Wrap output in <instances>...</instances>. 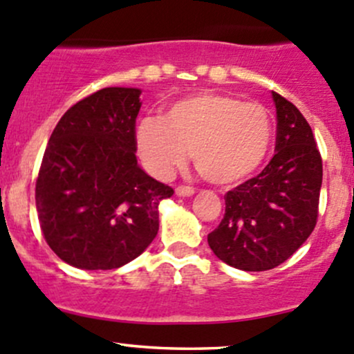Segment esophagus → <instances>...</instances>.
<instances>
[{"label":"esophagus","instance_id":"esophagus-1","mask_svg":"<svg viewBox=\"0 0 354 354\" xmlns=\"http://www.w3.org/2000/svg\"><path fill=\"white\" fill-rule=\"evenodd\" d=\"M174 192H176V196H192L195 193V189L192 187H178Z\"/></svg>","mask_w":354,"mask_h":354}]
</instances>
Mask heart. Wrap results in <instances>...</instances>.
<instances>
[{
    "instance_id": "obj_1",
    "label": "heart",
    "mask_w": 354,
    "mask_h": 354,
    "mask_svg": "<svg viewBox=\"0 0 354 354\" xmlns=\"http://www.w3.org/2000/svg\"><path fill=\"white\" fill-rule=\"evenodd\" d=\"M136 139L144 165L158 178L171 176L193 152L196 171L207 181L234 185L263 165L273 124L261 103L200 93L173 103L162 118H142Z\"/></svg>"
}]
</instances>
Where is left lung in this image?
<instances>
[{
    "label": "left lung",
    "instance_id": "1",
    "mask_svg": "<svg viewBox=\"0 0 354 354\" xmlns=\"http://www.w3.org/2000/svg\"><path fill=\"white\" fill-rule=\"evenodd\" d=\"M277 146L256 178L227 192L225 214L208 245L244 271L273 270L302 245L317 222L322 159L310 125L293 103L271 91Z\"/></svg>",
    "mask_w": 354,
    "mask_h": 354
}]
</instances>
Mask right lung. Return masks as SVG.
<instances>
[{"label": "right lung", "instance_id": "right-lung-1", "mask_svg": "<svg viewBox=\"0 0 354 354\" xmlns=\"http://www.w3.org/2000/svg\"><path fill=\"white\" fill-rule=\"evenodd\" d=\"M139 88H103L62 115L44 152L35 205L47 244L68 265L115 270L142 254L173 188L137 165Z\"/></svg>", "mask_w": 354, "mask_h": 354}]
</instances>
